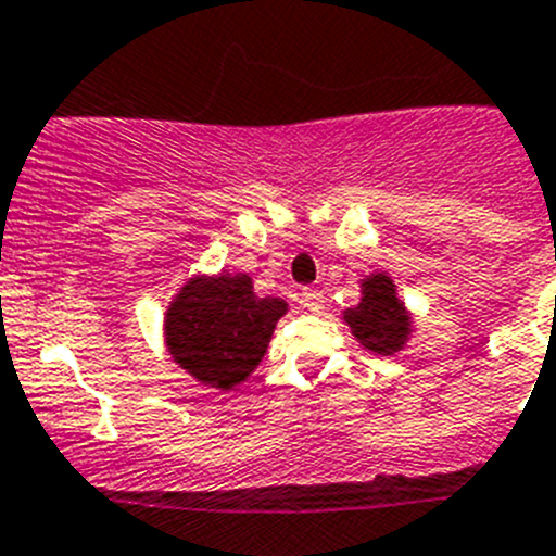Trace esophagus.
I'll list each match as a JSON object with an SVG mask.
<instances>
[{
  "mask_svg": "<svg viewBox=\"0 0 556 556\" xmlns=\"http://www.w3.org/2000/svg\"><path fill=\"white\" fill-rule=\"evenodd\" d=\"M300 303H303L308 312H323L325 298L323 292H317V289H303V292H300Z\"/></svg>",
  "mask_w": 556,
  "mask_h": 556,
  "instance_id": "34e87169",
  "label": "esophagus"
}]
</instances>
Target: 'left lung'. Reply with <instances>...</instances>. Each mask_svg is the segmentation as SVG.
I'll return each mask as SVG.
<instances>
[{"label":"left lung","mask_w":556,"mask_h":556,"mask_svg":"<svg viewBox=\"0 0 556 556\" xmlns=\"http://www.w3.org/2000/svg\"><path fill=\"white\" fill-rule=\"evenodd\" d=\"M361 294H364L361 303L348 308L344 319L366 350L378 355H394L410 333V317L396 298L394 281L383 273L369 275L361 283Z\"/></svg>","instance_id":"obj_1"}]
</instances>
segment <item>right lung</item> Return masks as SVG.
Segmentation results:
<instances>
[{
	"instance_id": "obj_1",
	"label": "right lung",
	"mask_w": 556,
	"mask_h": 556,
	"mask_svg": "<svg viewBox=\"0 0 556 556\" xmlns=\"http://www.w3.org/2000/svg\"><path fill=\"white\" fill-rule=\"evenodd\" d=\"M281 298H258L248 275L192 278L167 308V350L181 369L212 389H233L264 358Z\"/></svg>"
}]
</instances>
